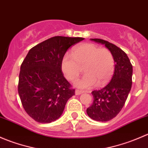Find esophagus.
I'll return each mask as SVG.
<instances>
[{"instance_id": "34e87169", "label": "esophagus", "mask_w": 148, "mask_h": 148, "mask_svg": "<svg viewBox=\"0 0 148 148\" xmlns=\"http://www.w3.org/2000/svg\"><path fill=\"white\" fill-rule=\"evenodd\" d=\"M83 93V92L82 91H80V90H79V89H76V91H75V94H76V95H82V94Z\"/></svg>"}]
</instances>
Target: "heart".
Segmentation results:
<instances>
[{"label":"heart","mask_w":148,"mask_h":148,"mask_svg":"<svg viewBox=\"0 0 148 148\" xmlns=\"http://www.w3.org/2000/svg\"><path fill=\"white\" fill-rule=\"evenodd\" d=\"M61 65L66 78L72 82L78 78L84 66L85 74L76 82L75 86L86 89L109 82L114 71V59L107 48L84 43L74 47L72 55L65 54Z\"/></svg>","instance_id":"b5f03b06"}]
</instances>
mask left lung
I'll return each instance as SVG.
<instances>
[{
    "mask_svg": "<svg viewBox=\"0 0 148 148\" xmlns=\"http://www.w3.org/2000/svg\"><path fill=\"white\" fill-rule=\"evenodd\" d=\"M92 41L104 44L114 59V72L111 81L102 89L95 90L93 103L86 109L92 120L107 122L115 117L121 111L132 87V66L125 52L114 44L100 38Z\"/></svg>",
    "mask_w": 148,
    "mask_h": 148,
    "instance_id": "left-lung-1",
    "label": "left lung"
}]
</instances>
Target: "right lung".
<instances>
[{
	"instance_id": "add662e5",
	"label": "right lung",
	"mask_w": 148,
	"mask_h": 148,
	"mask_svg": "<svg viewBox=\"0 0 148 148\" xmlns=\"http://www.w3.org/2000/svg\"><path fill=\"white\" fill-rule=\"evenodd\" d=\"M84 39L54 36L28 51L21 66L18 91L26 113L40 123H50L61 117L75 89L65 79L62 60L67 49Z\"/></svg>"
}]
</instances>
